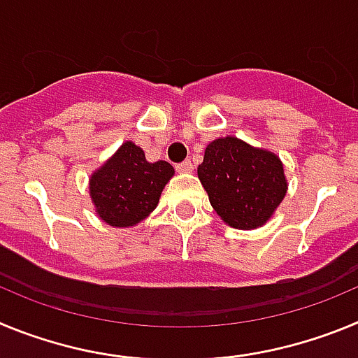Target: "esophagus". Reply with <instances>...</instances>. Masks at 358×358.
Returning a JSON list of instances; mask_svg holds the SVG:
<instances>
[{"instance_id":"1","label":"esophagus","mask_w":358,"mask_h":358,"mask_svg":"<svg viewBox=\"0 0 358 358\" xmlns=\"http://www.w3.org/2000/svg\"><path fill=\"white\" fill-rule=\"evenodd\" d=\"M176 169H177V172H182V173L192 172V170H194V163H192L189 159H186V161H182V163L177 164Z\"/></svg>"}]
</instances>
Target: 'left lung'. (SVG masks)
<instances>
[{
    "label": "left lung",
    "instance_id": "left-lung-1",
    "mask_svg": "<svg viewBox=\"0 0 358 358\" xmlns=\"http://www.w3.org/2000/svg\"><path fill=\"white\" fill-rule=\"evenodd\" d=\"M197 176L218 217L236 229L264 226L287 195L280 157L235 136L208 145Z\"/></svg>",
    "mask_w": 358,
    "mask_h": 358
}]
</instances>
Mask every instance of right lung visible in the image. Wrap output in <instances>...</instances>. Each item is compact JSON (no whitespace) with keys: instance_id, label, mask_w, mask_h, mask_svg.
Here are the masks:
<instances>
[{"instance_id":"add662e5","label":"right lung","mask_w":358,"mask_h":358,"mask_svg":"<svg viewBox=\"0 0 358 358\" xmlns=\"http://www.w3.org/2000/svg\"><path fill=\"white\" fill-rule=\"evenodd\" d=\"M172 176V164L148 163L138 145L125 141L90 179L96 215L113 227L140 224L156 210L161 192Z\"/></svg>"}]
</instances>
